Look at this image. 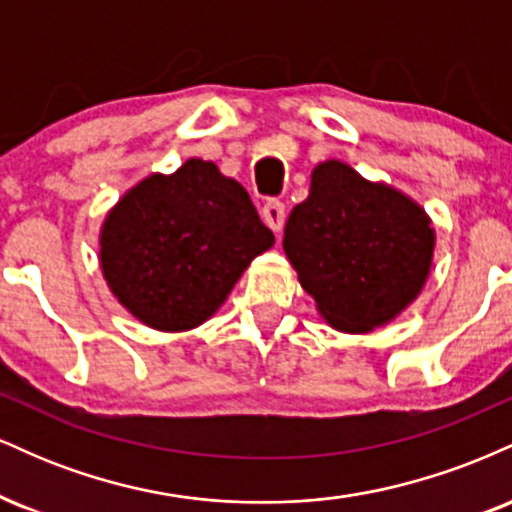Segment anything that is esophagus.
I'll list each match as a JSON object with an SVG mask.
<instances>
[{
	"instance_id": "1",
	"label": "esophagus",
	"mask_w": 512,
	"mask_h": 512,
	"mask_svg": "<svg viewBox=\"0 0 512 512\" xmlns=\"http://www.w3.org/2000/svg\"><path fill=\"white\" fill-rule=\"evenodd\" d=\"M262 219H264V223H267L269 228H272L274 233H279L281 228H284V221H286L284 202H279V199H269V202H264Z\"/></svg>"
}]
</instances>
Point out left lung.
Instances as JSON below:
<instances>
[{
	"mask_svg": "<svg viewBox=\"0 0 512 512\" xmlns=\"http://www.w3.org/2000/svg\"><path fill=\"white\" fill-rule=\"evenodd\" d=\"M436 231L414 199L342 161L310 175L284 228V252L317 310L339 332L387 325L424 289Z\"/></svg>",
	"mask_w": 512,
	"mask_h": 512,
	"instance_id": "obj_1",
	"label": "left lung"
}]
</instances>
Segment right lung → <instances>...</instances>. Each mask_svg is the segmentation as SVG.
Returning a JSON list of instances; mask_svg holds the SVG:
<instances>
[{"instance_id":"obj_1","label":"right lung","mask_w":512,"mask_h":512,"mask_svg":"<svg viewBox=\"0 0 512 512\" xmlns=\"http://www.w3.org/2000/svg\"><path fill=\"white\" fill-rule=\"evenodd\" d=\"M274 245L245 187L190 158L125 192L101 228L113 296L161 332H187L226 301L248 264Z\"/></svg>"}]
</instances>
